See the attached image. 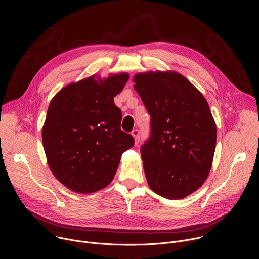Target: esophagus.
Segmentation results:
<instances>
[{
  "mask_svg": "<svg viewBox=\"0 0 259 259\" xmlns=\"http://www.w3.org/2000/svg\"><path fill=\"white\" fill-rule=\"evenodd\" d=\"M131 134H132V136H133L134 139H135V143L137 144V143L139 142V130H138V129H134Z\"/></svg>",
  "mask_w": 259,
  "mask_h": 259,
  "instance_id": "esophagus-1",
  "label": "esophagus"
}]
</instances>
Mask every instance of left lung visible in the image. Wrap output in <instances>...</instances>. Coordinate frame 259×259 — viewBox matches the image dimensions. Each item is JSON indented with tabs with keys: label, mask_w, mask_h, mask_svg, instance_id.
<instances>
[{
	"label": "left lung",
	"mask_w": 259,
	"mask_h": 259,
	"mask_svg": "<svg viewBox=\"0 0 259 259\" xmlns=\"http://www.w3.org/2000/svg\"><path fill=\"white\" fill-rule=\"evenodd\" d=\"M133 82L151 115V137L140 149L147 183L163 198H186L212 167L217 132L208 102L176 71L140 72Z\"/></svg>",
	"instance_id": "8db88e82"
}]
</instances>
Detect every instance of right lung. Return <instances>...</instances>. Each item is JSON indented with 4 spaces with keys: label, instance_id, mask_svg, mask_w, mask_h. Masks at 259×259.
<instances>
[{
    "label": "right lung",
    "instance_id": "right-lung-1",
    "mask_svg": "<svg viewBox=\"0 0 259 259\" xmlns=\"http://www.w3.org/2000/svg\"><path fill=\"white\" fill-rule=\"evenodd\" d=\"M95 78L62 88L50 101L42 129L51 172L64 187L79 194L107 187L122 154L134 145L132 135L121 130L122 112L114 101L129 75Z\"/></svg>",
    "mask_w": 259,
    "mask_h": 259
}]
</instances>
